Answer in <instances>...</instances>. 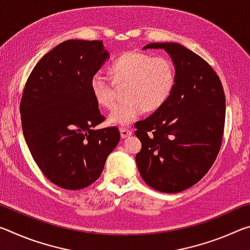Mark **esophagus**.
<instances>
[{
  "label": "esophagus",
  "instance_id": "34e87169",
  "mask_svg": "<svg viewBox=\"0 0 250 250\" xmlns=\"http://www.w3.org/2000/svg\"><path fill=\"white\" fill-rule=\"evenodd\" d=\"M120 134H121L122 139H125V138H129L132 135V131L126 129V128H120Z\"/></svg>",
  "mask_w": 250,
  "mask_h": 250
}]
</instances>
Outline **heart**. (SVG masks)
Wrapping results in <instances>:
<instances>
[{
	"label": "heart",
	"mask_w": 250,
	"mask_h": 250,
	"mask_svg": "<svg viewBox=\"0 0 250 250\" xmlns=\"http://www.w3.org/2000/svg\"><path fill=\"white\" fill-rule=\"evenodd\" d=\"M113 83H126L125 101L109 113L111 125H129L143 110L152 112L166 104L175 84V70L167 58L154 57L139 52L122 55L110 67ZM108 76L98 71L90 79V89L97 104L111 108L115 104V86Z\"/></svg>",
	"instance_id": "1"
}]
</instances>
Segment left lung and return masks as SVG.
I'll return each instance as SVG.
<instances>
[{"instance_id": "1", "label": "left lung", "mask_w": 250, "mask_h": 250, "mask_svg": "<svg viewBox=\"0 0 250 250\" xmlns=\"http://www.w3.org/2000/svg\"><path fill=\"white\" fill-rule=\"evenodd\" d=\"M164 49L175 68V84L162 107L135 124L142 143L135 155L146 183L163 193L191 188L204 176L221 149L225 95L221 79L202 57L177 43H151Z\"/></svg>"}]
</instances>
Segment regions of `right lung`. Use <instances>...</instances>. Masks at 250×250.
Instances as JSON below:
<instances>
[{"label":"right lung","mask_w":250,"mask_h":250,"mask_svg":"<svg viewBox=\"0 0 250 250\" xmlns=\"http://www.w3.org/2000/svg\"><path fill=\"white\" fill-rule=\"evenodd\" d=\"M109 58L101 41L62 42L37 62L25 84L20 105L25 141L59 188L91 185L120 140L116 126L96 130L104 118L90 79Z\"/></svg>","instance_id":"add662e5"}]
</instances>
